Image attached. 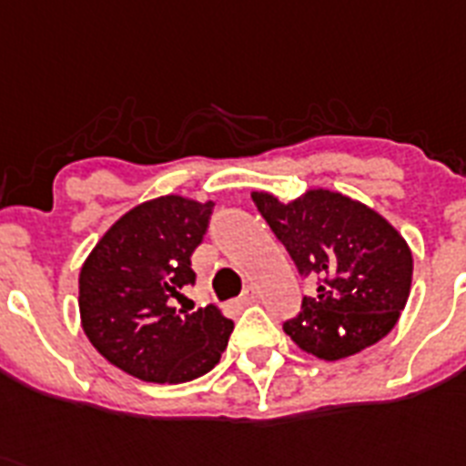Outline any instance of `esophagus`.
I'll use <instances>...</instances> for the list:
<instances>
[{"mask_svg": "<svg viewBox=\"0 0 466 466\" xmlns=\"http://www.w3.org/2000/svg\"><path fill=\"white\" fill-rule=\"evenodd\" d=\"M256 299H258L256 289H246V291L239 296V300H237V306H239V308L251 306V303H256Z\"/></svg>", "mask_w": 466, "mask_h": 466, "instance_id": "1", "label": "esophagus"}]
</instances>
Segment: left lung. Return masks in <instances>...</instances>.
Wrapping results in <instances>:
<instances>
[{
	"label": "left lung",
	"mask_w": 466,
	"mask_h": 466,
	"mask_svg": "<svg viewBox=\"0 0 466 466\" xmlns=\"http://www.w3.org/2000/svg\"><path fill=\"white\" fill-rule=\"evenodd\" d=\"M251 198L300 275L318 277V293L303 296L299 315L284 322L300 350L331 362L396 327L412 284V251L386 218L329 189L289 203L268 191Z\"/></svg>",
	"instance_id": "left-lung-1"
}]
</instances>
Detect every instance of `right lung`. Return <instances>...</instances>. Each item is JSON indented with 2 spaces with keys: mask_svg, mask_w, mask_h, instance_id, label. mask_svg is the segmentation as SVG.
I'll return each mask as SVG.
<instances>
[{
  "mask_svg": "<svg viewBox=\"0 0 466 466\" xmlns=\"http://www.w3.org/2000/svg\"><path fill=\"white\" fill-rule=\"evenodd\" d=\"M213 201L167 194L116 220L80 269V319L89 343L130 377L185 384L220 362L232 319L215 306L177 310L194 284L191 253L208 229Z\"/></svg>",
  "mask_w": 466,
  "mask_h": 466,
  "instance_id": "1",
  "label": "right lung"
}]
</instances>
